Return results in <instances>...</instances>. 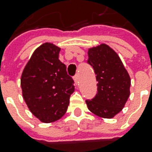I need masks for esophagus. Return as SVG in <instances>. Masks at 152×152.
<instances>
[{
  "mask_svg": "<svg viewBox=\"0 0 152 152\" xmlns=\"http://www.w3.org/2000/svg\"><path fill=\"white\" fill-rule=\"evenodd\" d=\"M74 81H75V83H76V84L78 83V81H79V76H78L77 74L74 76Z\"/></svg>",
  "mask_w": 152,
  "mask_h": 152,
  "instance_id": "esophagus-1",
  "label": "esophagus"
}]
</instances>
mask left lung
Returning <instances> with one entry per match:
<instances>
[{"mask_svg": "<svg viewBox=\"0 0 152 152\" xmlns=\"http://www.w3.org/2000/svg\"><path fill=\"white\" fill-rule=\"evenodd\" d=\"M87 64L93 68L97 81V93L86 99L87 107L99 117L113 118L129 97L130 77L118 55L104 44L88 50Z\"/></svg>", "mask_w": 152, "mask_h": 152, "instance_id": "left-lung-1", "label": "left lung"}]
</instances>
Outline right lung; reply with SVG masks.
<instances>
[{
	"mask_svg": "<svg viewBox=\"0 0 152 152\" xmlns=\"http://www.w3.org/2000/svg\"><path fill=\"white\" fill-rule=\"evenodd\" d=\"M60 51L50 43L40 45L21 77L23 99L32 113L44 123L56 121L66 113L75 90L66 65L59 60Z\"/></svg>",
	"mask_w": 152,
	"mask_h": 152,
	"instance_id": "obj_1",
	"label": "right lung"
}]
</instances>
